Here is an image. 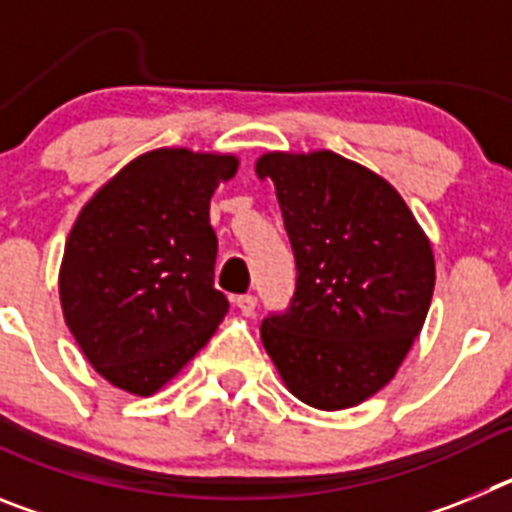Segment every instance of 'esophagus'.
<instances>
[{"label": "esophagus", "mask_w": 512, "mask_h": 512, "mask_svg": "<svg viewBox=\"0 0 512 512\" xmlns=\"http://www.w3.org/2000/svg\"><path fill=\"white\" fill-rule=\"evenodd\" d=\"M235 305H238V310H241L243 315H253V310H256V297H253V295H238V297H235Z\"/></svg>", "instance_id": "34e87169"}]
</instances>
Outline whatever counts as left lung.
<instances>
[{"label": "left lung", "instance_id": "left-lung-1", "mask_svg": "<svg viewBox=\"0 0 512 512\" xmlns=\"http://www.w3.org/2000/svg\"><path fill=\"white\" fill-rule=\"evenodd\" d=\"M295 251V295L261 341L295 397L320 410L359 405L395 377L425 323L433 251L382 176L333 151L266 153Z\"/></svg>", "mask_w": 512, "mask_h": 512}]
</instances>
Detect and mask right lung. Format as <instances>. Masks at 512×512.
<instances>
[{
    "mask_svg": "<svg viewBox=\"0 0 512 512\" xmlns=\"http://www.w3.org/2000/svg\"><path fill=\"white\" fill-rule=\"evenodd\" d=\"M235 169V156L158 148L76 217L58 279L63 318L89 364L120 390H161L225 318L210 197Z\"/></svg>",
    "mask_w": 512,
    "mask_h": 512,
    "instance_id": "add662e5",
    "label": "right lung"
}]
</instances>
